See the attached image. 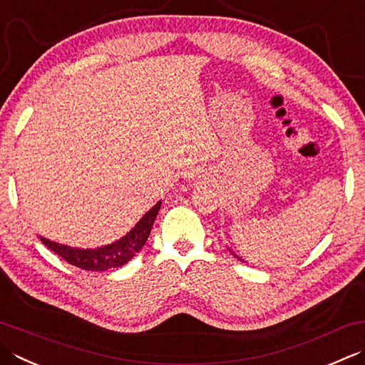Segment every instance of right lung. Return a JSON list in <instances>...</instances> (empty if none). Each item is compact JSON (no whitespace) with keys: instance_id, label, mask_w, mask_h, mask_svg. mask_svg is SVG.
<instances>
[{"instance_id":"obj_1","label":"right lung","mask_w":365,"mask_h":365,"mask_svg":"<svg viewBox=\"0 0 365 365\" xmlns=\"http://www.w3.org/2000/svg\"><path fill=\"white\" fill-rule=\"evenodd\" d=\"M161 209V202L153 205L140 221L135 225L133 230L128 232L125 237L117 240L115 244L99 247L95 250H83V248H71L66 245L55 244L48 239L41 237L42 244L47 248L52 250L64 261H68L73 266L83 269V270H103L112 269V267H121L123 264L130 261L135 253H139V250L145 245V242L152 231V226L155 223V218L158 215V210Z\"/></svg>"}]
</instances>
